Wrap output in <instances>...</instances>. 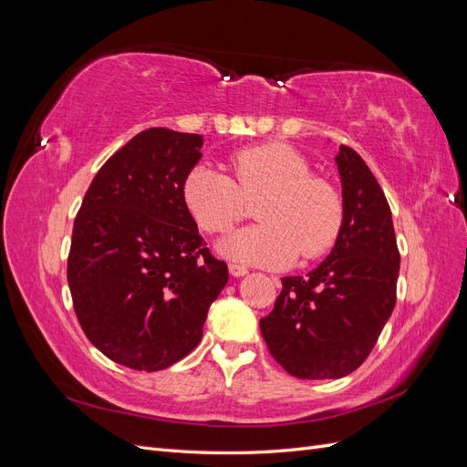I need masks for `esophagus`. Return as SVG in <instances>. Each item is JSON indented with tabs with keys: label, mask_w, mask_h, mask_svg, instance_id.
Wrapping results in <instances>:
<instances>
[{
	"label": "esophagus",
	"mask_w": 467,
	"mask_h": 467,
	"mask_svg": "<svg viewBox=\"0 0 467 467\" xmlns=\"http://www.w3.org/2000/svg\"><path fill=\"white\" fill-rule=\"evenodd\" d=\"M228 268H230V275H232V276H244V275H247V268L242 266V265L232 263Z\"/></svg>",
	"instance_id": "esophagus-1"
}]
</instances>
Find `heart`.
<instances>
[{"label":"heart","instance_id":"b5f03b06","mask_svg":"<svg viewBox=\"0 0 467 467\" xmlns=\"http://www.w3.org/2000/svg\"><path fill=\"white\" fill-rule=\"evenodd\" d=\"M232 177L222 169L194 165L182 181V201L206 234H228L242 222L247 202L261 223L220 244L225 257L282 266L296 257L314 261L327 253L343 228V196L333 182L312 175L304 155L288 144L242 148L230 158Z\"/></svg>","mask_w":467,"mask_h":467}]
</instances>
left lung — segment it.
I'll use <instances>...</instances> for the list:
<instances>
[{"label":"left lung","mask_w":467,"mask_h":467,"mask_svg":"<svg viewBox=\"0 0 467 467\" xmlns=\"http://www.w3.org/2000/svg\"><path fill=\"white\" fill-rule=\"evenodd\" d=\"M345 218L333 251L306 276H285L261 333L273 358L300 379H333L368 358L395 306L400 249L391 210L360 155L341 146Z\"/></svg>","instance_id":"8db88e82"}]
</instances>
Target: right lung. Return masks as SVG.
I'll return each instance as SVG.
<instances>
[{"instance_id":"1","label":"right lung","mask_w":467,"mask_h":467,"mask_svg":"<svg viewBox=\"0 0 467 467\" xmlns=\"http://www.w3.org/2000/svg\"><path fill=\"white\" fill-rule=\"evenodd\" d=\"M201 134L148 129L115 151L83 196L67 285L83 333L112 362L163 370L201 343L228 282L182 201Z\"/></svg>"}]
</instances>
